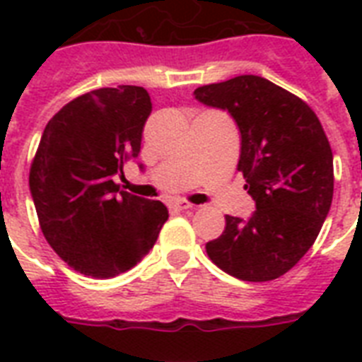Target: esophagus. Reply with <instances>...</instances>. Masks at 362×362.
<instances>
[{
  "label": "esophagus",
  "mask_w": 362,
  "mask_h": 362,
  "mask_svg": "<svg viewBox=\"0 0 362 362\" xmlns=\"http://www.w3.org/2000/svg\"><path fill=\"white\" fill-rule=\"evenodd\" d=\"M173 209H175V210H189V209H193V204L187 203V201H184V199H178V201H175V203H173Z\"/></svg>",
  "instance_id": "obj_1"
}]
</instances>
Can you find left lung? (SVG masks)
Masks as SVG:
<instances>
[{"mask_svg": "<svg viewBox=\"0 0 362 362\" xmlns=\"http://www.w3.org/2000/svg\"><path fill=\"white\" fill-rule=\"evenodd\" d=\"M195 99L237 122L238 170L255 201L247 220L226 216V231L206 242V253L238 280H276L304 257L329 214L334 189L329 139L303 99L263 76L201 86Z\"/></svg>", "mask_w": 362, "mask_h": 362, "instance_id": "1", "label": "left lung"}]
</instances>
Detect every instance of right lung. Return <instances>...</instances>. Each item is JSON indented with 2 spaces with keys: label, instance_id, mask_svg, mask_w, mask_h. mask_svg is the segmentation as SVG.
I'll return each mask as SVG.
<instances>
[{
  "label": "right lung",
  "instance_id": "right-lung-1",
  "mask_svg": "<svg viewBox=\"0 0 362 362\" xmlns=\"http://www.w3.org/2000/svg\"><path fill=\"white\" fill-rule=\"evenodd\" d=\"M152 112L144 88H99L59 109L42 131L30 169V192L52 250L81 274L115 278L158 240L169 210L112 178L141 152Z\"/></svg>",
  "mask_w": 362,
  "mask_h": 362
}]
</instances>
